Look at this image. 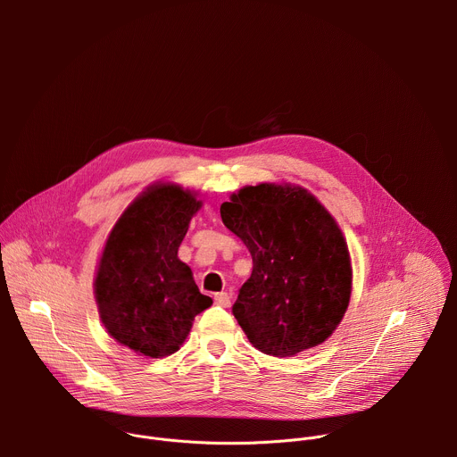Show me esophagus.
<instances>
[{"mask_svg": "<svg viewBox=\"0 0 457 457\" xmlns=\"http://www.w3.org/2000/svg\"><path fill=\"white\" fill-rule=\"evenodd\" d=\"M215 303L220 307H229L231 305V296L228 293H217L215 295Z\"/></svg>", "mask_w": 457, "mask_h": 457, "instance_id": "obj_1", "label": "esophagus"}]
</instances>
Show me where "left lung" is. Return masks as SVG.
Segmentation results:
<instances>
[{
  "instance_id": "obj_1",
  "label": "left lung",
  "mask_w": 457,
  "mask_h": 457,
  "mask_svg": "<svg viewBox=\"0 0 457 457\" xmlns=\"http://www.w3.org/2000/svg\"><path fill=\"white\" fill-rule=\"evenodd\" d=\"M220 217L253 258L233 305L253 347L286 358L328 340L353 289L347 242L331 213L300 186L262 182L233 193Z\"/></svg>"
}]
</instances>
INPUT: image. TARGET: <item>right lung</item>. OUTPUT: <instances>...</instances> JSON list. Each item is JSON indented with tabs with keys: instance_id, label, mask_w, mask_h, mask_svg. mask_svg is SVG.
<instances>
[{
	"instance_id": "1",
	"label": "right lung",
	"mask_w": 457,
	"mask_h": 457,
	"mask_svg": "<svg viewBox=\"0 0 457 457\" xmlns=\"http://www.w3.org/2000/svg\"><path fill=\"white\" fill-rule=\"evenodd\" d=\"M203 206L177 184H152L112 228L94 280L108 335L150 358L170 356L184 344L195 316L213 300L203 295L179 245Z\"/></svg>"
}]
</instances>
